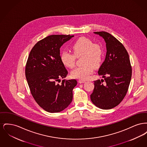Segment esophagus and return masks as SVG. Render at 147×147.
I'll return each mask as SVG.
<instances>
[{
    "instance_id": "esophagus-1",
    "label": "esophagus",
    "mask_w": 147,
    "mask_h": 147,
    "mask_svg": "<svg viewBox=\"0 0 147 147\" xmlns=\"http://www.w3.org/2000/svg\"><path fill=\"white\" fill-rule=\"evenodd\" d=\"M86 81L85 80H81V79H80V80H78V82L79 83H85Z\"/></svg>"
}]
</instances>
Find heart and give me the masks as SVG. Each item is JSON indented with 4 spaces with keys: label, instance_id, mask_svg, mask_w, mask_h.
Returning <instances> with one entry per match:
<instances>
[{
    "label": "heart",
    "instance_id": "1",
    "mask_svg": "<svg viewBox=\"0 0 147 147\" xmlns=\"http://www.w3.org/2000/svg\"><path fill=\"white\" fill-rule=\"evenodd\" d=\"M71 48L74 54L64 51L61 54V61L65 67L72 68L75 65L76 57L83 55L82 63L84 65L72 70L71 74L75 78L86 79L92 73L94 67L97 68L101 64L102 47L99 44L94 43L90 39L83 37L79 38Z\"/></svg>",
    "mask_w": 147,
    "mask_h": 147
}]
</instances>
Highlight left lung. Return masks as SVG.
<instances>
[{
    "mask_svg": "<svg viewBox=\"0 0 147 147\" xmlns=\"http://www.w3.org/2000/svg\"><path fill=\"white\" fill-rule=\"evenodd\" d=\"M106 43L105 61L98 70L103 79L94 81V88L90 95L92 102L100 109H111L122 101L130 84L132 67L128 53L123 45L115 37L105 31L94 32Z\"/></svg>",
    "mask_w": 147,
    "mask_h": 147,
    "instance_id": "8db88e82",
    "label": "left lung"
}]
</instances>
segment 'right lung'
Masks as SVG:
<instances>
[{"label": "right lung", "instance_id": "add662e5", "mask_svg": "<svg viewBox=\"0 0 147 147\" xmlns=\"http://www.w3.org/2000/svg\"><path fill=\"white\" fill-rule=\"evenodd\" d=\"M73 37L50 35L37 42L29 54L25 69L28 86L36 102L47 112H61L72 101L77 80L57 82L68 74L61 61L60 48Z\"/></svg>", "mask_w": 147, "mask_h": 147}]
</instances>
